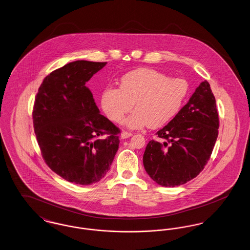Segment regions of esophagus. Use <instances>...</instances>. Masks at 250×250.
I'll use <instances>...</instances> for the list:
<instances>
[{
	"label": "esophagus",
	"mask_w": 250,
	"mask_h": 250,
	"mask_svg": "<svg viewBox=\"0 0 250 250\" xmlns=\"http://www.w3.org/2000/svg\"><path fill=\"white\" fill-rule=\"evenodd\" d=\"M131 136H132V133L124 131V132H122V134H121V139H127V138H130Z\"/></svg>",
	"instance_id": "34e87169"
}]
</instances>
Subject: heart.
Wrapping results in <instances>:
<instances>
[{"mask_svg":"<svg viewBox=\"0 0 250 250\" xmlns=\"http://www.w3.org/2000/svg\"><path fill=\"white\" fill-rule=\"evenodd\" d=\"M188 91V85L182 79H169L154 69L140 68L123 76L119 89L106 88L100 103L107 118L114 123L121 124L134 104L136 109L125 120L126 126L160 127L178 114Z\"/></svg>","mask_w":250,"mask_h":250,"instance_id":"b5f03b06","label":"heart"}]
</instances>
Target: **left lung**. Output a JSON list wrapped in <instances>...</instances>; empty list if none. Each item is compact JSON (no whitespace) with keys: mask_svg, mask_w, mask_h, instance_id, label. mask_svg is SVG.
Listing matches in <instances>:
<instances>
[{"mask_svg":"<svg viewBox=\"0 0 250 250\" xmlns=\"http://www.w3.org/2000/svg\"><path fill=\"white\" fill-rule=\"evenodd\" d=\"M215 98L202 82L178 114L156 132L143 155L148 175L162 187H178L195 178L207 164L218 136Z\"/></svg>","mask_w":250,"mask_h":250,"instance_id":"8db88e82","label":"left lung"}]
</instances>
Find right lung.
<instances>
[{
  "instance_id": "obj_1",
  "label": "right lung",
  "mask_w": 250,
  "mask_h": 250,
  "mask_svg": "<svg viewBox=\"0 0 250 250\" xmlns=\"http://www.w3.org/2000/svg\"><path fill=\"white\" fill-rule=\"evenodd\" d=\"M106 64L69 62L47 76L36 95L33 119L42 156L52 171L77 185L103 178L119 148V128L100 114L85 85Z\"/></svg>"
}]
</instances>
